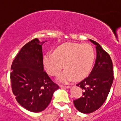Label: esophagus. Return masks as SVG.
Listing matches in <instances>:
<instances>
[{
    "label": "esophagus",
    "mask_w": 121,
    "mask_h": 121,
    "mask_svg": "<svg viewBox=\"0 0 121 121\" xmlns=\"http://www.w3.org/2000/svg\"><path fill=\"white\" fill-rule=\"evenodd\" d=\"M61 87V88H67V89H68V88H70V86H63V85H60V86Z\"/></svg>",
    "instance_id": "obj_1"
}]
</instances>
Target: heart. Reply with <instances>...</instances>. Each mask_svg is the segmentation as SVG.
Segmentation results:
<instances>
[{"label": "heart", "mask_w": 121, "mask_h": 121, "mask_svg": "<svg viewBox=\"0 0 121 121\" xmlns=\"http://www.w3.org/2000/svg\"><path fill=\"white\" fill-rule=\"evenodd\" d=\"M95 61V52L89 44L65 43L55 50L54 53H47L43 58L45 70L56 76L63 68L66 69L58 77L61 83L74 79L80 80L88 76Z\"/></svg>", "instance_id": "b5f03b06"}]
</instances>
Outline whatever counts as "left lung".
Segmentation results:
<instances>
[{
	"label": "left lung",
	"instance_id": "obj_1",
	"mask_svg": "<svg viewBox=\"0 0 121 121\" xmlns=\"http://www.w3.org/2000/svg\"><path fill=\"white\" fill-rule=\"evenodd\" d=\"M89 41L96 45V62L91 73L76 84L83 90V96L74 100L75 108L84 114L91 113L104 103L113 82V66L109 55L95 41Z\"/></svg>",
	"mask_w": 121,
	"mask_h": 121
}]
</instances>
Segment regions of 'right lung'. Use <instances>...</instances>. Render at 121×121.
<instances>
[{"mask_svg":"<svg viewBox=\"0 0 121 121\" xmlns=\"http://www.w3.org/2000/svg\"><path fill=\"white\" fill-rule=\"evenodd\" d=\"M45 42L35 38L25 44L11 66L13 93L22 106L33 112L47 108L59 88L43 71L42 46Z\"/></svg>","mask_w":121,"mask_h":121,"instance_id":"obj_1","label":"right lung"}]
</instances>
